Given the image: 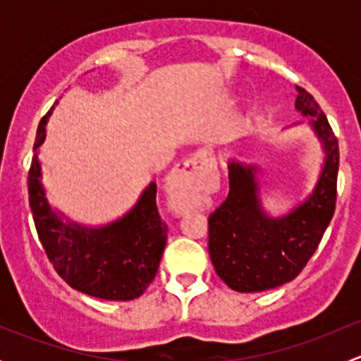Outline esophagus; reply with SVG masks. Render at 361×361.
Listing matches in <instances>:
<instances>
[{
    "mask_svg": "<svg viewBox=\"0 0 361 361\" xmlns=\"http://www.w3.org/2000/svg\"><path fill=\"white\" fill-rule=\"evenodd\" d=\"M207 160V152H197L194 157L181 162L171 174L167 181L169 202L176 213H187L199 204V181L197 171Z\"/></svg>",
    "mask_w": 361,
    "mask_h": 361,
    "instance_id": "34e87169",
    "label": "esophagus"
}]
</instances>
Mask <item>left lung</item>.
Returning a JSON list of instances; mask_svg holds the SVG:
<instances>
[{
	"mask_svg": "<svg viewBox=\"0 0 361 361\" xmlns=\"http://www.w3.org/2000/svg\"><path fill=\"white\" fill-rule=\"evenodd\" d=\"M295 108L309 120L325 148V164L312 194L292 213L271 218L258 199L257 167L228 162L225 202L209 214V257L228 288L264 292L292 281L314 255L336 211L338 143L314 97L297 87Z\"/></svg>",
	"mask_w": 361,
	"mask_h": 361,
	"instance_id": "1",
	"label": "left lung"
}]
</instances>
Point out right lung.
<instances>
[{
	"mask_svg": "<svg viewBox=\"0 0 361 361\" xmlns=\"http://www.w3.org/2000/svg\"><path fill=\"white\" fill-rule=\"evenodd\" d=\"M50 115L52 110L36 130L27 176L29 207L39 243L57 274L71 288L104 300L137 298L154 281L167 241V225L155 202L157 185L152 181L126 216L104 227L63 221L47 201L38 160Z\"/></svg>",
	"mask_w": 361,
	"mask_h": 361,
	"instance_id": "add662e5",
	"label": "right lung"
}]
</instances>
